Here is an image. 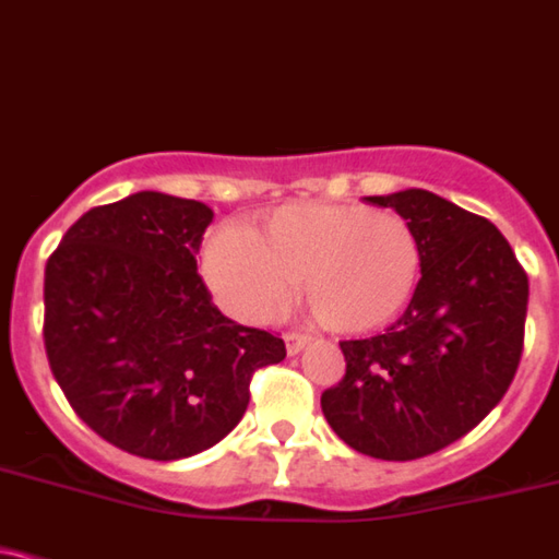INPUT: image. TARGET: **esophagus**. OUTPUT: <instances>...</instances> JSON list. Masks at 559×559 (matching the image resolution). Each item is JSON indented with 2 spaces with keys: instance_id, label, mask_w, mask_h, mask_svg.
<instances>
[{
  "instance_id": "34e87169",
  "label": "esophagus",
  "mask_w": 559,
  "mask_h": 559,
  "mask_svg": "<svg viewBox=\"0 0 559 559\" xmlns=\"http://www.w3.org/2000/svg\"><path fill=\"white\" fill-rule=\"evenodd\" d=\"M284 340H286V350H289V356H297L310 337L308 334H299V332H286Z\"/></svg>"
}]
</instances>
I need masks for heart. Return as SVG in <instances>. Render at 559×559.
I'll list each match as a JSON object with an SVG mask.
<instances>
[{"label": "heart", "mask_w": 559, "mask_h": 559, "mask_svg": "<svg viewBox=\"0 0 559 559\" xmlns=\"http://www.w3.org/2000/svg\"><path fill=\"white\" fill-rule=\"evenodd\" d=\"M420 240L393 211L358 203H292L249 235L222 227L205 240L203 273L238 319L262 324L299 281L310 313L332 332H367L407 308L420 278Z\"/></svg>", "instance_id": "heart-1"}]
</instances>
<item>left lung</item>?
<instances>
[{
    "label": "left lung",
    "mask_w": 559,
    "mask_h": 559,
    "mask_svg": "<svg viewBox=\"0 0 559 559\" xmlns=\"http://www.w3.org/2000/svg\"><path fill=\"white\" fill-rule=\"evenodd\" d=\"M420 240V281L383 334L343 340L345 378L321 393L332 431L380 461H415L466 437L512 385L527 273L492 222L428 190L372 195Z\"/></svg>",
    "instance_id": "8db88e82"
}]
</instances>
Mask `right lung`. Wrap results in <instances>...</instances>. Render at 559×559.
Returning <instances> with one entry per match:
<instances>
[{
	"label": "right lung",
	"instance_id": "1",
	"mask_svg": "<svg viewBox=\"0 0 559 559\" xmlns=\"http://www.w3.org/2000/svg\"><path fill=\"white\" fill-rule=\"evenodd\" d=\"M205 203L136 192L82 214L45 267V350L74 413L150 461L214 448L249 407L278 334L240 326L198 273Z\"/></svg>",
	"mask_w": 559,
	"mask_h": 559
}]
</instances>
